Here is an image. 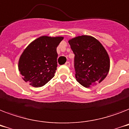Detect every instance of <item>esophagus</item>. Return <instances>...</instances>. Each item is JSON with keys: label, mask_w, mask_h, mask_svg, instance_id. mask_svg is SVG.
Wrapping results in <instances>:
<instances>
[{"label": "esophagus", "mask_w": 129, "mask_h": 129, "mask_svg": "<svg viewBox=\"0 0 129 129\" xmlns=\"http://www.w3.org/2000/svg\"><path fill=\"white\" fill-rule=\"evenodd\" d=\"M65 65L67 66V67H70V66H71V64H70L69 62H67L65 63Z\"/></svg>", "instance_id": "obj_1"}]
</instances>
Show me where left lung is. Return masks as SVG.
<instances>
[{
	"label": "left lung",
	"instance_id": "1",
	"mask_svg": "<svg viewBox=\"0 0 129 129\" xmlns=\"http://www.w3.org/2000/svg\"><path fill=\"white\" fill-rule=\"evenodd\" d=\"M75 54L74 67L77 82L84 87L100 83L110 68L108 53L99 41L90 36L75 37L69 41Z\"/></svg>",
	"mask_w": 129,
	"mask_h": 129
}]
</instances>
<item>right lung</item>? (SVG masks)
Masks as SVG:
<instances>
[{
  "instance_id": "add662e5",
  "label": "right lung",
  "mask_w": 129,
  "mask_h": 129,
  "mask_svg": "<svg viewBox=\"0 0 129 129\" xmlns=\"http://www.w3.org/2000/svg\"><path fill=\"white\" fill-rule=\"evenodd\" d=\"M62 39L61 37L43 36L25 48L18 61L24 81L34 87H41L54 77L57 67L56 47Z\"/></svg>"
}]
</instances>
